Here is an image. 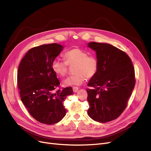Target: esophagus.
<instances>
[{
	"instance_id": "esophagus-1",
	"label": "esophagus",
	"mask_w": 151,
	"mask_h": 151,
	"mask_svg": "<svg viewBox=\"0 0 151 151\" xmlns=\"http://www.w3.org/2000/svg\"><path fill=\"white\" fill-rule=\"evenodd\" d=\"M72 89H73L74 92H77L78 91V90H79V87H72Z\"/></svg>"
}]
</instances>
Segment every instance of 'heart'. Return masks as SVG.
<instances>
[{
  "mask_svg": "<svg viewBox=\"0 0 151 151\" xmlns=\"http://www.w3.org/2000/svg\"><path fill=\"white\" fill-rule=\"evenodd\" d=\"M65 61L55 59L52 63V67L55 73L63 77L66 75L69 66L74 67L73 76L67 77L64 81V84L67 86H81L84 82L86 78L94 76L98 70L99 62L93 56L89 55L86 51L81 49H71L64 54Z\"/></svg>",
  "mask_w": 151,
  "mask_h": 151,
  "instance_id": "obj_1",
  "label": "heart"
}]
</instances>
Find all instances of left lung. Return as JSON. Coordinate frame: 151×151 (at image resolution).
<instances>
[{
    "label": "left lung",
    "mask_w": 151,
    "mask_h": 151,
    "mask_svg": "<svg viewBox=\"0 0 151 151\" xmlns=\"http://www.w3.org/2000/svg\"><path fill=\"white\" fill-rule=\"evenodd\" d=\"M94 50L99 62L96 74L91 77L87 89L89 109L93 121L105 123L117 119L127 106L134 88L135 73L129 57L107 43H88Z\"/></svg>",
    "instance_id": "1"
}]
</instances>
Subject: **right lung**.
I'll return each mask as SVG.
<instances>
[{
  "label": "right lung",
  "mask_w": 151,
  "mask_h": 151,
  "mask_svg": "<svg viewBox=\"0 0 151 151\" xmlns=\"http://www.w3.org/2000/svg\"><path fill=\"white\" fill-rule=\"evenodd\" d=\"M64 49L59 44H44L30 49L22 59L17 72V85L24 106L35 120L56 124L64 117L63 101L72 95L71 87L58 89L60 82L52 63Z\"/></svg>",
  "instance_id": "right-lung-1"
}]
</instances>
